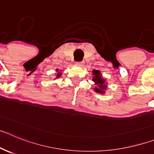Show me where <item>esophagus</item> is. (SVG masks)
<instances>
[{"instance_id": "1", "label": "esophagus", "mask_w": 154, "mask_h": 154, "mask_svg": "<svg viewBox=\"0 0 154 154\" xmlns=\"http://www.w3.org/2000/svg\"><path fill=\"white\" fill-rule=\"evenodd\" d=\"M84 64V62H76V65H82Z\"/></svg>"}]
</instances>
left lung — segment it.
Returning a JSON list of instances; mask_svg holds the SVG:
<instances>
[{"label":"left lung","instance_id":"left-lung-1","mask_svg":"<svg viewBox=\"0 0 154 154\" xmlns=\"http://www.w3.org/2000/svg\"><path fill=\"white\" fill-rule=\"evenodd\" d=\"M92 73H93V79H92V81L95 82L96 87L94 89V91L98 93L103 94L105 92V90L106 89L107 85L106 83V81L105 79H103V77H102V74L100 73L99 70H95L94 69L92 71Z\"/></svg>","mask_w":154,"mask_h":154}]
</instances>
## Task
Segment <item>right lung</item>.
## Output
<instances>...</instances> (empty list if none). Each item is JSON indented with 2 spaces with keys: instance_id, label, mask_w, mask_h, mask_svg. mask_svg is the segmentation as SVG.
Masks as SVG:
<instances>
[{
  "instance_id": "right-lung-1",
  "label": "right lung",
  "mask_w": 154,
  "mask_h": 154,
  "mask_svg": "<svg viewBox=\"0 0 154 154\" xmlns=\"http://www.w3.org/2000/svg\"><path fill=\"white\" fill-rule=\"evenodd\" d=\"M57 72H58V69H57ZM62 75V72H58V73H57V75H56V78H59V77H60V76Z\"/></svg>"
}]
</instances>
